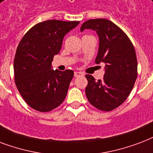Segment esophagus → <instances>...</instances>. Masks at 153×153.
I'll list each match as a JSON object with an SVG mask.
<instances>
[{
  "label": "esophagus",
  "instance_id": "esophagus-1",
  "mask_svg": "<svg viewBox=\"0 0 153 153\" xmlns=\"http://www.w3.org/2000/svg\"><path fill=\"white\" fill-rule=\"evenodd\" d=\"M84 74H83L82 73H80V72H75L74 73V76L75 77H78V76H83Z\"/></svg>",
  "mask_w": 153,
  "mask_h": 153
}]
</instances>
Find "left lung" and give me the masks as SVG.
I'll return each mask as SVG.
<instances>
[{
	"label": "left lung",
	"instance_id": "8db88e82",
	"mask_svg": "<svg viewBox=\"0 0 153 153\" xmlns=\"http://www.w3.org/2000/svg\"><path fill=\"white\" fill-rule=\"evenodd\" d=\"M93 29L99 36V49L95 62L105 64L102 80L85 75V93L89 103L101 111H112L125 102L137 76V60L134 46L125 32L106 19L85 21L80 31Z\"/></svg>",
	"mask_w": 153,
	"mask_h": 153
}]
</instances>
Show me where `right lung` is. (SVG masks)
Instances as JSON below:
<instances>
[{
  "instance_id": "1",
  "label": "right lung",
  "mask_w": 153,
  "mask_h": 153,
  "mask_svg": "<svg viewBox=\"0 0 153 153\" xmlns=\"http://www.w3.org/2000/svg\"><path fill=\"white\" fill-rule=\"evenodd\" d=\"M79 21L49 20L36 24L21 39L14 58L16 88L32 108L45 112L63 102L73 79V70L52 69L53 56L60 53L64 36Z\"/></svg>"
}]
</instances>
